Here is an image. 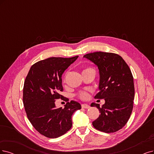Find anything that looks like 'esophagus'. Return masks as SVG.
<instances>
[{
    "label": "esophagus",
    "mask_w": 154,
    "mask_h": 154,
    "mask_svg": "<svg viewBox=\"0 0 154 154\" xmlns=\"http://www.w3.org/2000/svg\"><path fill=\"white\" fill-rule=\"evenodd\" d=\"M82 107L84 108V109H89L90 106H89L88 104L84 103V104H82Z\"/></svg>",
    "instance_id": "obj_1"
}]
</instances>
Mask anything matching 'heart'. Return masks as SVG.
I'll use <instances>...</instances> for the list:
<instances>
[{
    "instance_id": "heart-1",
    "label": "heart",
    "mask_w": 154,
    "mask_h": 154,
    "mask_svg": "<svg viewBox=\"0 0 154 154\" xmlns=\"http://www.w3.org/2000/svg\"><path fill=\"white\" fill-rule=\"evenodd\" d=\"M88 70H93L91 69V68H86V69H84L83 70V72H86V71H88ZM79 97L82 99H86L88 98V93L86 91H82L79 94Z\"/></svg>"
}]
</instances>
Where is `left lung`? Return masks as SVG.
Here are the masks:
<instances>
[{"instance_id":"8db88e82","label":"left lung","mask_w":154,"mask_h":154,"mask_svg":"<svg viewBox=\"0 0 154 154\" xmlns=\"http://www.w3.org/2000/svg\"><path fill=\"white\" fill-rule=\"evenodd\" d=\"M99 70V92L94 98L104 99L105 104L92 103L100 114L93 122L94 128L105 133H114L128 121L133 108L134 86L131 70L121 56L104 52L89 53L83 56Z\"/></svg>"}]
</instances>
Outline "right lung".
Segmentation results:
<instances>
[{
    "mask_svg": "<svg viewBox=\"0 0 154 154\" xmlns=\"http://www.w3.org/2000/svg\"><path fill=\"white\" fill-rule=\"evenodd\" d=\"M79 56L69 58H49L33 65L25 79L23 105L27 117L38 133L50 138L66 133L72 126V116L81 109L79 102L72 100L57 108L55 100L63 96L62 75Z\"/></svg>",
    "mask_w": 154,
    "mask_h": 154,
    "instance_id": "right-lung-1",
    "label": "right lung"
}]
</instances>
